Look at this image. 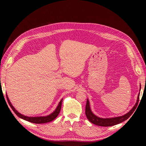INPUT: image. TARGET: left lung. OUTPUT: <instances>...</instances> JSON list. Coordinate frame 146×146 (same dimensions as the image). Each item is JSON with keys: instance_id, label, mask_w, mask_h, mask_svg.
Returning a JSON list of instances; mask_svg holds the SVG:
<instances>
[{"instance_id": "1", "label": "left lung", "mask_w": 146, "mask_h": 146, "mask_svg": "<svg viewBox=\"0 0 146 146\" xmlns=\"http://www.w3.org/2000/svg\"><path fill=\"white\" fill-rule=\"evenodd\" d=\"M140 90H141V85H140ZM139 94L140 93L138 94V99H137L136 104L135 105L133 108H132L129 113L122 116L112 117V118L104 119V118H100L95 116L94 114L92 113L91 110L90 109L89 100H87L86 107H85V114H86V117L91 123H94L95 125L101 126V127H110V126L115 125L116 124H118V123H120L124 121L127 120V119L131 115L132 113L134 112L138 104L139 99Z\"/></svg>"}]
</instances>
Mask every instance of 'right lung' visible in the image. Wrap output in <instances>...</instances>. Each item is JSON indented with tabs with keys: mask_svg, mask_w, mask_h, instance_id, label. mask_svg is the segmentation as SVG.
<instances>
[{
	"mask_svg": "<svg viewBox=\"0 0 146 146\" xmlns=\"http://www.w3.org/2000/svg\"><path fill=\"white\" fill-rule=\"evenodd\" d=\"M7 99L8 104H9L10 106V107L11 108L13 111L15 113V114L17 116L24 119L25 121H27L29 122L35 123H44L51 122L53 120H54V119L58 116V115L60 112V110L61 108V104H62V101H63V99L61 100L56 110L54 111V113H52L51 114H50V115L47 116H43V117H27V116L23 115V114H20L19 113H18L16 111L15 108L13 107V106L10 103V102L9 99H8L7 96Z\"/></svg>",
	"mask_w": 146,
	"mask_h": 146,
	"instance_id": "right-lung-1",
	"label": "right lung"
}]
</instances>
